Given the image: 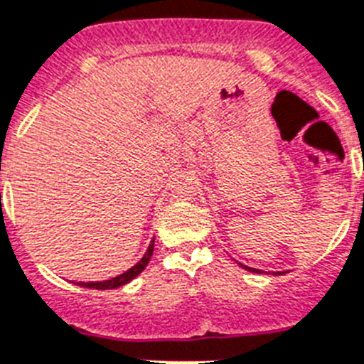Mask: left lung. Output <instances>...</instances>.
I'll list each match as a JSON object with an SVG mask.
<instances>
[{
	"instance_id": "8db88e82",
	"label": "left lung",
	"mask_w": 364,
	"mask_h": 364,
	"mask_svg": "<svg viewBox=\"0 0 364 364\" xmlns=\"http://www.w3.org/2000/svg\"><path fill=\"white\" fill-rule=\"evenodd\" d=\"M240 266H242V268H243V269H247V272H255V273H260V269L249 268V266H243V264H240ZM277 273H281V272H277Z\"/></svg>"
}]
</instances>
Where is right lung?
<instances>
[{"label": "right lung", "instance_id": "1", "mask_svg": "<svg viewBox=\"0 0 364 364\" xmlns=\"http://www.w3.org/2000/svg\"><path fill=\"white\" fill-rule=\"evenodd\" d=\"M152 251H154V240L150 242L149 249H146V253L143 255V258H141L139 262L134 264L128 272L121 273V275H117V277L113 279H107V281H100V283H77L80 287L83 288H96V290H111V288H119V287H124V284H128L132 281V279H135L137 275H139L143 269L146 268V264H149L150 257H152Z\"/></svg>", "mask_w": 364, "mask_h": 364}]
</instances>
